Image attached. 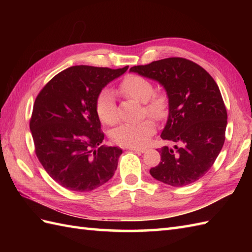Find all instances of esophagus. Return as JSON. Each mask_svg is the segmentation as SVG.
<instances>
[{
    "label": "esophagus",
    "mask_w": 252,
    "mask_h": 252,
    "mask_svg": "<svg viewBox=\"0 0 252 252\" xmlns=\"http://www.w3.org/2000/svg\"><path fill=\"white\" fill-rule=\"evenodd\" d=\"M127 149H130V151H133V152L138 153V154H143V153H145V152H146V149H145V148H134V147H129Z\"/></svg>",
    "instance_id": "34e87169"
}]
</instances>
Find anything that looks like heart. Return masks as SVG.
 I'll list each match as a JSON object with an SVG mask.
<instances>
[{"instance_id":"heart-1","label":"heart","mask_w":252,"mask_h":252,"mask_svg":"<svg viewBox=\"0 0 252 252\" xmlns=\"http://www.w3.org/2000/svg\"><path fill=\"white\" fill-rule=\"evenodd\" d=\"M120 92L127 97L144 103V109L148 116L161 120L167 116L169 108L168 96L163 92H154L153 83L138 74H130L120 83ZM96 114L105 125L112 126L118 121V110L114 92L104 89L96 98ZM155 132V123L145 119L138 123H126L111 133V138L121 146L140 148L145 146Z\"/></svg>"}]
</instances>
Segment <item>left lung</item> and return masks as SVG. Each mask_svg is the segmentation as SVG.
<instances>
[{
  "mask_svg": "<svg viewBox=\"0 0 252 252\" xmlns=\"http://www.w3.org/2000/svg\"><path fill=\"white\" fill-rule=\"evenodd\" d=\"M130 71L161 84L169 99L161 138L174 146L159 149L161 161L149 173L174 187L194 183L210 170L225 141L227 112L218 84L202 67L181 57L134 66Z\"/></svg>",
  "mask_w": 252,
  "mask_h": 252,
  "instance_id": "8db88e82",
  "label": "left lung"
}]
</instances>
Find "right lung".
I'll return each mask as SVG.
<instances>
[{
  "instance_id": "add662e5",
  "label": "right lung",
  "mask_w": 252,
  "mask_h": 252,
  "mask_svg": "<svg viewBox=\"0 0 252 252\" xmlns=\"http://www.w3.org/2000/svg\"><path fill=\"white\" fill-rule=\"evenodd\" d=\"M127 66H73L53 78L36 96L30 120L36 157L67 189L90 191L115 174L122 151L104 146L96 98Z\"/></svg>"
}]
</instances>
